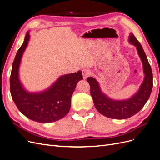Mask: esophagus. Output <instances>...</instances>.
Instances as JSON below:
<instances>
[{
    "instance_id": "obj_1",
    "label": "esophagus",
    "mask_w": 160,
    "mask_h": 160,
    "mask_svg": "<svg viewBox=\"0 0 160 160\" xmlns=\"http://www.w3.org/2000/svg\"><path fill=\"white\" fill-rule=\"evenodd\" d=\"M82 73H83V79H86L90 75V71L88 69H83L82 71Z\"/></svg>"
}]
</instances>
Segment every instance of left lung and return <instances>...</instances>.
Wrapping results in <instances>:
<instances>
[{"instance_id":"obj_1","label":"left lung","mask_w":160,"mask_h":160,"mask_svg":"<svg viewBox=\"0 0 160 160\" xmlns=\"http://www.w3.org/2000/svg\"><path fill=\"white\" fill-rule=\"evenodd\" d=\"M129 42L136 47L143 64L144 79L136 93L128 99H112L103 93L98 81L95 78L89 77L87 79L90 85V93L95 108L101 114L111 119H128L136 114L146 103L153 88V75L151 66L141 44L133 33L129 34Z\"/></svg>"}]
</instances>
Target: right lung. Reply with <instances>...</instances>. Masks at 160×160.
<instances>
[{"instance_id": "1", "label": "right lung", "mask_w": 160, "mask_h": 160, "mask_svg": "<svg viewBox=\"0 0 160 160\" xmlns=\"http://www.w3.org/2000/svg\"><path fill=\"white\" fill-rule=\"evenodd\" d=\"M30 39L27 32L25 41L17 52L12 65L10 90L18 110L27 118L37 122H54L69 113L72 93L78 81L83 79L81 71L59 77L49 88L41 92H29L19 79V67L23 52Z\"/></svg>"}]
</instances>
